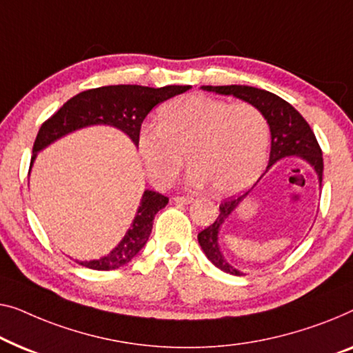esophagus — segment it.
Wrapping results in <instances>:
<instances>
[{
  "mask_svg": "<svg viewBox=\"0 0 353 353\" xmlns=\"http://www.w3.org/2000/svg\"><path fill=\"white\" fill-rule=\"evenodd\" d=\"M192 201H194V197H191V196H175L173 197V202L183 203V205H188V203H191Z\"/></svg>",
  "mask_w": 353,
  "mask_h": 353,
  "instance_id": "obj_1",
  "label": "esophagus"
}]
</instances>
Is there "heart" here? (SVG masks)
Returning a JSON list of instances; mask_svg holds the SVG:
<instances>
[{"label":"heart","mask_w":353,"mask_h":353,"mask_svg":"<svg viewBox=\"0 0 353 353\" xmlns=\"http://www.w3.org/2000/svg\"><path fill=\"white\" fill-rule=\"evenodd\" d=\"M139 148L157 186L175 180L186 154L192 164L188 176L192 186L213 185L218 194H236L263 172L269 122L247 101L185 95L161 106L157 125L140 130Z\"/></svg>","instance_id":"heart-1"}]
</instances>
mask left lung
Segmentation results:
<instances>
[{
  "label": "left lung",
  "mask_w": 353,
  "mask_h": 353,
  "mask_svg": "<svg viewBox=\"0 0 353 353\" xmlns=\"http://www.w3.org/2000/svg\"><path fill=\"white\" fill-rule=\"evenodd\" d=\"M203 90L216 92L221 95H234L237 99L248 101L263 111L265 119L269 122L270 129V156L269 165L272 167L275 162L283 157H301V159L312 165L316 175H319L320 185L323 176V157H321V148L315 139V134L310 129L307 121L291 106L288 101L280 99L272 92L250 88V85H202ZM250 192V191H248ZM243 196L237 199H226L219 205V214L213 224L199 232V243L207 254V258L216 265L218 269L232 275H242V272L234 269L226 259H224L221 250L218 245V234L221 229L224 219L236 210L237 205L242 202Z\"/></svg>",
  "instance_id": "1"
}]
</instances>
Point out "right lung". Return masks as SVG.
I'll list each match as a JSON object with an SVG mask.
<instances>
[{
	"mask_svg": "<svg viewBox=\"0 0 353 353\" xmlns=\"http://www.w3.org/2000/svg\"><path fill=\"white\" fill-rule=\"evenodd\" d=\"M191 85H165V88H145V85H105L81 92L70 99L59 111L43 122L33 145L32 164L37 152L63 135L88 125L106 124L121 129L139 146V135L143 121L156 105L172 97L183 94ZM168 203V197L146 189L143 192L135 219L119 245L106 256L94 261H76L95 270H113L137 256L145 247L152 229L156 213Z\"/></svg>",
	"mask_w": 353,
	"mask_h": 353,
	"instance_id": "obj_1",
	"label": "right lung"
}]
</instances>
